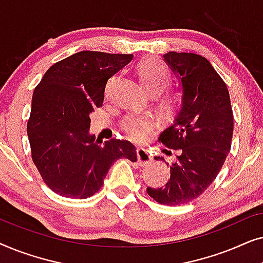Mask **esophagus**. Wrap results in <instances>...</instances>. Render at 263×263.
I'll list each match as a JSON object with an SVG mask.
<instances>
[{"mask_svg": "<svg viewBox=\"0 0 263 263\" xmlns=\"http://www.w3.org/2000/svg\"><path fill=\"white\" fill-rule=\"evenodd\" d=\"M136 156H138V163L141 165V166H145V165L149 164L151 161H152V156L147 152V149L142 148V147L136 149Z\"/></svg>", "mask_w": 263, "mask_h": 263, "instance_id": "1", "label": "esophagus"}]
</instances>
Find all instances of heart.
Here are the masks:
<instances>
[{
	"label": "heart",
	"instance_id": "b5f03b06",
	"mask_svg": "<svg viewBox=\"0 0 263 263\" xmlns=\"http://www.w3.org/2000/svg\"><path fill=\"white\" fill-rule=\"evenodd\" d=\"M138 77L143 87L151 93H159L170 84V74L163 63L154 57H145L140 61ZM159 106L166 115H172L179 106V98L175 93H165L159 98ZM154 127L152 116L146 114L129 115L122 122V129L133 140H142Z\"/></svg>",
	"mask_w": 263,
	"mask_h": 263
}]
</instances>
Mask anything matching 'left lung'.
Listing matches in <instances>:
<instances>
[{
    "label": "left lung",
    "mask_w": 263,
    "mask_h": 263,
    "mask_svg": "<svg viewBox=\"0 0 263 263\" xmlns=\"http://www.w3.org/2000/svg\"><path fill=\"white\" fill-rule=\"evenodd\" d=\"M182 84V105L159 141L178 151L170 178L161 188H147L160 204L188 203L217 177L231 149L233 114L228 86L207 59L192 52L163 56ZM154 159L163 160V157Z\"/></svg>",
    "instance_id": "left-lung-1"
}]
</instances>
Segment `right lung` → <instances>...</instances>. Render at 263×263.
I'll use <instances>...</instances> for the list:
<instances>
[{
	"instance_id": "1",
	"label": "right lung",
	"mask_w": 263,
	"mask_h": 263,
	"mask_svg": "<svg viewBox=\"0 0 263 263\" xmlns=\"http://www.w3.org/2000/svg\"><path fill=\"white\" fill-rule=\"evenodd\" d=\"M133 55L80 51L49 68L32 97L27 122L32 160L52 192L87 199L104 184L115 161H136L135 147L111 139L102 146L89 134V115L104 102L107 80Z\"/></svg>"
}]
</instances>
